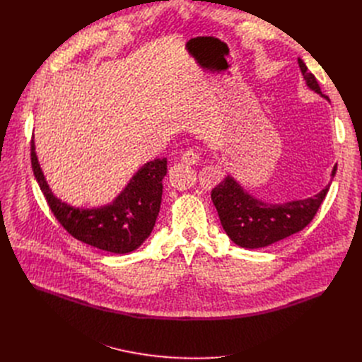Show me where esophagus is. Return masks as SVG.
<instances>
[{
    "label": "esophagus",
    "instance_id": "1",
    "mask_svg": "<svg viewBox=\"0 0 362 362\" xmlns=\"http://www.w3.org/2000/svg\"><path fill=\"white\" fill-rule=\"evenodd\" d=\"M199 154H197V151H194V150H186L185 153H183V156H182V162L183 163H186V165H189V166H193V165H197L199 163Z\"/></svg>",
    "mask_w": 362,
    "mask_h": 362
}]
</instances>
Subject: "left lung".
Instances as JSON below:
<instances>
[{"instance_id": "1", "label": "left lung", "mask_w": 362, "mask_h": 362, "mask_svg": "<svg viewBox=\"0 0 362 362\" xmlns=\"http://www.w3.org/2000/svg\"><path fill=\"white\" fill-rule=\"evenodd\" d=\"M298 64L308 88L329 101V98L321 93L315 76L308 71L306 64L300 59H298ZM335 173L337 166H334L331 172V182ZM329 183L313 197L268 203L250 194L228 173L225 179L212 189L211 197L223 230L230 240L240 247L259 249L302 230L311 222L328 193Z\"/></svg>"}]
</instances>
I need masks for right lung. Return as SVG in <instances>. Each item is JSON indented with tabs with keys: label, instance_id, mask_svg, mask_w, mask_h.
I'll list each match as a JSON object with an SVG mask.
<instances>
[{
	"label": "right lung",
	"instance_id": "obj_1",
	"mask_svg": "<svg viewBox=\"0 0 362 362\" xmlns=\"http://www.w3.org/2000/svg\"><path fill=\"white\" fill-rule=\"evenodd\" d=\"M31 165L51 212L76 239L97 249L122 255L136 250L151 235L160 211L162 180L168 173L166 158L144 163L110 203L97 208L69 204L53 193L40 166L34 136Z\"/></svg>",
	"mask_w": 362,
	"mask_h": 362
}]
</instances>
